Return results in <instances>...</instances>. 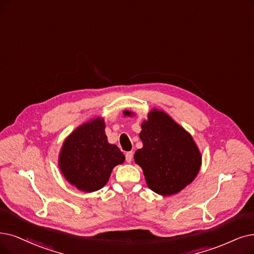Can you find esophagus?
I'll list each match as a JSON object with an SVG mask.
<instances>
[{
    "label": "esophagus",
    "instance_id": "obj_1",
    "mask_svg": "<svg viewBox=\"0 0 254 254\" xmlns=\"http://www.w3.org/2000/svg\"><path fill=\"white\" fill-rule=\"evenodd\" d=\"M126 161L127 162H131V160H132V158H133V152H127L126 153Z\"/></svg>",
    "mask_w": 254,
    "mask_h": 254
}]
</instances>
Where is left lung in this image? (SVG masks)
<instances>
[{
	"mask_svg": "<svg viewBox=\"0 0 254 254\" xmlns=\"http://www.w3.org/2000/svg\"><path fill=\"white\" fill-rule=\"evenodd\" d=\"M124 116L133 113L124 111ZM143 148L134 161L143 169L147 186L156 194L171 196L194 180L201 167V153L188 131L165 111L153 109L141 123Z\"/></svg>",
	"mask_w": 254,
	"mask_h": 254,
	"instance_id": "1",
	"label": "left lung"
}]
</instances>
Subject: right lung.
I'll return each mask as SVG.
<instances>
[{"label":"right lung","instance_id":"1","mask_svg":"<svg viewBox=\"0 0 254 254\" xmlns=\"http://www.w3.org/2000/svg\"><path fill=\"white\" fill-rule=\"evenodd\" d=\"M125 160L118 146L109 144L103 118H95L70 133L59 153L58 166L64 178L86 192L102 189L111 171Z\"/></svg>","mask_w":254,"mask_h":254}]
</instances>
